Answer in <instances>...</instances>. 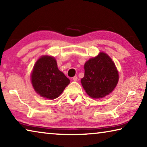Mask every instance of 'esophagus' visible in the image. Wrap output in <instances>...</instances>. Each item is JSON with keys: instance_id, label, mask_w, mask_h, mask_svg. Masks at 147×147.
Returning a JSON list of instances; mask_svg holds the SVG:
<instances>
[{"instance_id": "34e87169", "label": "esophagus", "mask_w": 147, "mask_h": 147, "mask_svg": "<svg viewBox=\"0 0 147 147\" xmlns=\"http://www.w3.org/2000/svg\"><path fill=\"white\" fill-rule=\"evenodd\" d=\"M73 80L74 81H77V80H78V76H74L73 78Z\"/></svg>"}]
</instances>
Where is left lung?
I'll return each instance as SVG.
<instances>
[{
  "label": "left lung",
  "mask_w": 147,
  "mask_h": 147,
  "mask_svg": "<svg viewBox=\"0 0 147 147\" xmlns=\"http://www.w3.org/2000/svg\"><path fill=\"white\" fill-rule=\"evenodd\" d=\"M84 78L81 83L87 94L93 98L108 95L117 86L119 73L115 65L108 54L100 53L84 65Z\"/></svg>",
  "instance_id": "obj_1"
}]
</instances>
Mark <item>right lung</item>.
Segmentation results:
<instances>
[{
  "mask_svg": "<svg viewBox=\"0 0 147 147\" xmlns=\"http://www.w3.org/2000/svg\"><path fill=\"white\" fill-rule=\"evenodd\" d=\"M33 88L41 96L55 99L62 93L70 80L60 71L53 56H41L35 63L31 74Z\"/></svg>",
  "mask_w": 147,
  "mask_h": 147,
  "instance_id": "add662e5",
  "label": "right lung"
}]
</instances>
